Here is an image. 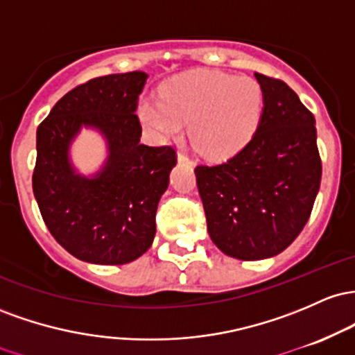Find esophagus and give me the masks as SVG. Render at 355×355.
Returning a JSON list of instances; mask_svg holds the SVG:
<instances>
[{"label": "esophagus", "mask_w": 355, "mask_h": 355, "mask_svg": "<svg viewBox=\"0 0 355 355\" xmlns=\"http://www.w3.org/2000/svg\"><path fill=\"white\" fill-rule=\"evenodd\" d=\"M178 161H179V162H189L191 159H189L188 154L182 153V150H179V153H178Z\"/></svg>", "instance_id": "34e87169"}]
</instances>
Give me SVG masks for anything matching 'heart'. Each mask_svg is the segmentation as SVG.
<instances>
[{
  "label": "heart",
  "instance_id": "heart-1",
  "mask_svg": "<svg viewBox=\"0 0 355 355\" xmlns=\"http://www.w3.org/2000/svg\"><path fill=\"white\" fill-rule=\"evenodd\" d=\"M265 107L263 89L250 77L201 70L171 80L162 101L144 98L139 119L159 139H189L206 157H228L252 141Z\"/></svg>",
  "mask_w": 355,
  "mask_h": 355
}]
</instances>
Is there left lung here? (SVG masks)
I'll return each mask as SVG.
<instances>
[{
    "label": "left lung",
    "mask_w": 355,
    "mask_h": 355,
    "mask_svg": "<svg viewBox=\"0 0 355 355\" xmlns=\"http://www.w3.org/2000/svg\"><path fill=\"white\" fill-rule=\"evenodd\" d=\"M254 77L265 107L252 141L221 164L194 169L211 240L238 260H263L292 245L322 178L313 114L285 82Z\"/></svg>",
    "instance_id": "obj_1"
}]
</instances>
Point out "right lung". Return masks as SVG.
Wrapping results in <instances>:
<instances>
[{"label":"right lung","instance_id":"obj_1","mask_svg":"<svg viewBox=\"0 0 355 355\" xmlns=\"http://www.w3.org/2000/svg\"><path fill=\"white\" fill-rule=\"evenodd\" d=\"M147 73L92 78L63 95L37 129L33 194L51 236L75 258L124 265L150 248L159 199L176 166L171 146L141 144L135 115ZM82 126L107 141L110 156L92 178L74 173L68 149Z\"/></svg>","mask_w":355,"mask_h":355}]
</instances>
